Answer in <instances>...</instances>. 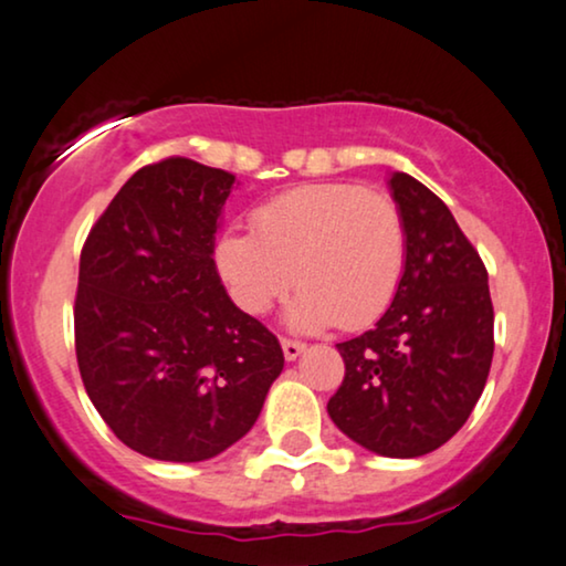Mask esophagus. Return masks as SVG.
I'll return each mask as SVG.
<instances>
[{"mask_svg": "<svg viewBox=\"0 0 566 566\" xmlns=\"http://www.w3.org/2000/svg\"><path fill=\"white\" fill-rule=\"evenodd\" d=\"M282 352H284V359L286 361H294L302 352H305V344H300V340L282 338Z\"/></svg>", "mask_w": 566, "mask_h": 566, "instance_id": "esophagus-1", "label": "esophagus"}]
</instances>
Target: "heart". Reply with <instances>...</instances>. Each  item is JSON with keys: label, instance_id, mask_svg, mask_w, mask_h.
<instances>
[{"label": "heart", "instance_id": "1", "mask_svg": "<svg viewBox=\"0 0 566 566\" xmlns=\"http://www.w3.org/2000/svg\"><path fill=\"white\" fill-rule=\"evenodd\" d=\"M251 230H226L214 266L243 313L261 315L290 290L286 325L359 331L387 313L408 264L400 207L361 185H307L256 207Z\"/></svg>", "mask_w": 566, "mask_h": 566}]
</instances>
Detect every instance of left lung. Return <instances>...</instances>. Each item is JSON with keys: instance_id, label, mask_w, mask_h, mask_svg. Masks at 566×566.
Returning a JSON list of instances; mask_svg holds the SVG:
<instances>
[{"instance_id": "left-lung-1", "label": "left lung", "mask_w": 566, "mask_h": 566, "mask_svg": "<svg viewBox=\"0 0 566 566\" xmlns=\"http://www.w3.org/2000/svg\"><path fill=\"white\" fill-rule=\"evenodd\" d=\"M387 187L408 230V264L377 325L336 346L346 377L328 416L366 451L416 459L472 416L495 352V313L488 269L449 207L405 171L389 174Z\"/></svg>"}]
</instances>
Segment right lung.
Listing matches in <instances>:
<instances>
[{
	"label": "right lung",
	"instance_id": "add662e5",
	"mask_svg": "<svg viewBox=\"0 0 566 566\" xmlns=\"http://www.w3.org/2000/svg\"><path fill=\"white\" fill-rule=\"evenodd\" d=\"M235 174L166 158L125 181L86 238L76 361L102 420L133 451L205 461L256 423L284 354L233 305L214 233Z\"/></svg>",
	"mask_w": 566,
	"mask_h": 566
}]
</instances>
